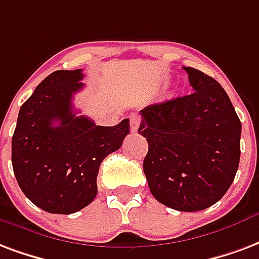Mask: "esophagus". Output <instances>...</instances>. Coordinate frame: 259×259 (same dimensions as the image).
I'll return each instance as SVG.
<instances>
[{"instance_id": "esophagus-1", "label": "esophagus", "mask_w": 259, "mask_h": 259, "mask_svg": "<svg viewBox=\"0 0 259 259\" xmlns=\"http://www.w3.org/2000/svg\"><path fill=\"white\" fill-rule=\"evenodd\" d=\"M140 123H141V116L140 115L135 114L130 116V130H132V133H137Z\"/></svg>"}]
</instances>
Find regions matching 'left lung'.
<instances>
[{"label": "left lung", "mask_w": 259, "mask_h": 259, "mask_svg": "<svg viewBox=\"0 0 259 259\" xmlns=\"http://www.w3.org/2000/svg\"><path fill=\"white\" fill-rule=\"evenodd\" d=\"M191 95L140 111L144 167L154 198L178 211L210 207L227 193L240 160L242 123L214 78L184 67Z\"/></svg>", "instance_id": "obj_1"}]
</instances>
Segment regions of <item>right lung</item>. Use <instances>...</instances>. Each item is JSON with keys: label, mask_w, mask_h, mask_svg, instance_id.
<instances>
[{"label": "right lung", "mask_w": 259, "mask_h": 259, "mask_svg": "<svg viewBox=\"0 0 259 259\" xmlns=\"http://www.w3.org/2000/svg\"><path fill=\"white\" fill-rule=\"evenodd\" d=\"M82 70L48 75L20 107L12 137L13 173L23 193L52 214H72L97 195L103 159L120 148L129 119L97 126L76 115L72 97L83 88Z\"/></svg>", "instance_id": "obj_1"}]
</instances>
